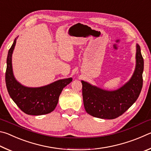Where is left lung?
<instances>
[{
    "label": "left lung",
    "instance_id": "left-lung-1",
    "mask_svg": "<svg viewBox=\"0 0 151 151\" xmlns=\"http://www.w3.org/2000/svg\"><path fill=\"white\" fill-rule=\"evenodd\" d=\"M144 60L137 45L136 67L131 78L116 91H106L81 81L86 112L96 118L114 119L127 111L139 97L142 87Z\"/></svg>",
    "mask_w": 151,
    "mask_h": 151
}]
</instances>
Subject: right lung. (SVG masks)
I'll use <instances>...</instances> for the list:
<instances>
[{"label":"right lung","mask_w":151,"mask_h":151,"mask_svg":"<svg viewBox=\"0 0 151 151\" xmlns=\"http://www.w3.org/2000/svg\"><path fill=\"white\" fill-rule=\"evenodd\" d=\"M17 39L11 46L6 59L5 81L7 91L22 112L30 115L50 113L57 106L63 89L73 81L72 78L61 79L41 87L30 88L22 85L15 79L12 67V55Z\"/></svg>","instance_id":"1"}]
</instances>
